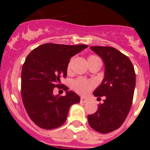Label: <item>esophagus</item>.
Masks as SVG:
<instances>
[{"label": "esophagus", "instance_id": "1", "mask_svg": "<svg viewBox=\"0 0 150 150\" xmlns=\"http://www.w3.org/2000/svg\"><path fill=\"white\" fill-rule=\"evenodd\" d=\"M80 101L83 102V103H87L88 101V100L84 97H81V98H80Z\"/></svg>", "mask_w": 150, "mask_h": 150}]
</instances>
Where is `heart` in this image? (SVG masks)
Masks as SVG:
<instances>
[{"mask_svg": "<svg viewBox=\"0 0 150 150\" xmlns=\"http://www.w3.org/2000/svg\"><path fill=\"white\" fill-rule=\"evenodd\" d=\"M95 61H100L98 57L95 55H90L88 58V64L91 62H95ZM71 66V62L69 64L68 67ZM73 88L75 89L76 92H78L80 95H86L92 89L94 86V84L91 82H89L87 79H83V78H78L76 80H74L72 83Z\"/></svg>", "mask_w": 150, "mask_h": 150, "instance_id": "heart-1", "label": "heart"}]
</instances>
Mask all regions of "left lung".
I'll use <instances>...</instances> for the list:
<instances>
[{"instance_id": "1", "label": "left lung", "mask_w": 150, "mask_h": 150, "mask_svg": "<svg viewBox=\"0 0 150 150\" xmlns=\"http://www.w3.org/2000/svg\"><path fill=\"white\" fill-rule=\"evenodd\" d=\"M104 63L103 81L93 95L100 99L106 96L98 110L88 116L90 126L102 134L118 129L126 119L133 100L136 83L134 69L128 57L109 46H91Z\"/></svg>"}]
</instances>
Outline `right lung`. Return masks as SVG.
<instances>
[{"label": "right lung", "mask_w": 150, "mask_h": 150, "mask_svg": "<svg viewBox=\"0 0 150 150\" xmlns=\"http://www.w3.org/2000/svg\"><path fill=\"white\" fill-rule=\"evenodd\" d=\"M87 45L45 43L30 52L22 69L21 93L28 115L38 126L54 129L66 121L70 107L80 101L73 91L65 96L54 95L55 87L59 88L62 77H66L70 59Z\"/></svg>", "instance_id": "right-lung-1"}]
</instances>
